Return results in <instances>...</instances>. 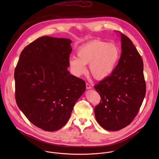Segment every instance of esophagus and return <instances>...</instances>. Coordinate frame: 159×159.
Returning a JSON list of instances; mask_svg holds the SVG:
<instances>
[{"label": "esophagus", "instance_id": "34e87169", "mask_svg": "<svg viewBox=\"0 0 159 159\" xmlns=\"http://www.w3.org/2000/svg\"><path fill=\"white\" fill-rule=\"evenodd\" d=\"M86 89H92V87H91V85H90L89 84H88V83H86Z\"/></svg>", "mask_w": 159, "mask_h": 159}]
</instances>
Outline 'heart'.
Here are the masks:
<instances>
[{
    "instance_id": "heart-1",
    "label": "heart",
    "mask_w": 159,
    "mask_h": 159,
    "mask_svg": "<svg viewBox=\"0 0 159 159\" xmlns=\"http://www.w3.org/2000/svg\"><path fill=\"white\" fill-rule=\"evenodd\" d=\"M77 54L78 57L69 60L70 67L75 75L86 73V65L89 63L91 75L96 80H103L113 73L120 59V50L114 42L95 40L81 46Z\"/></svg>"
}]
</instances>
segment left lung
Wrapping results in <instances>:
<instances>
[{
    "instance_id": "left-lung-1",
    "label": "left lung",
    "mask_w": 159,
    "mask_h": 159,
    "mask_svg": "<svg viewBox=\"0 0 159 159\" xmlns=\"http://www.w3.org/2000/svg\"><path fill=\"white\" fill-rule=\"evenodd\" d=\"M117 32L122 43L118 64L111 75L94 86L102 99L94 109L95 118L110 131L119 130L134 120L146 90L141 56L128 37Z\"/></svg>"
}]
</instances>
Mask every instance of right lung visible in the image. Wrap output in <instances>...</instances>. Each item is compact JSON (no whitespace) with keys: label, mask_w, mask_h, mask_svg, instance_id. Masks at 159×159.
Listing matches in <instances>:
<instances>
[{"label":"right lung","mask_w":159,"mask_h":159,"mask_svg":"<svg viewBox=\"0 0 159 159\" xmlns=\"http://www.w3.org/2000/svg\"><path fill=\"white\" fill-rule=\"evenodd\" d=\"M71 42L39 38L24 48L15 70L17 105L32 124L45 131L66 124L86 90L85 81L67 70Z\"/></svg>","instance_id":"obj_1"}]
</instances>
